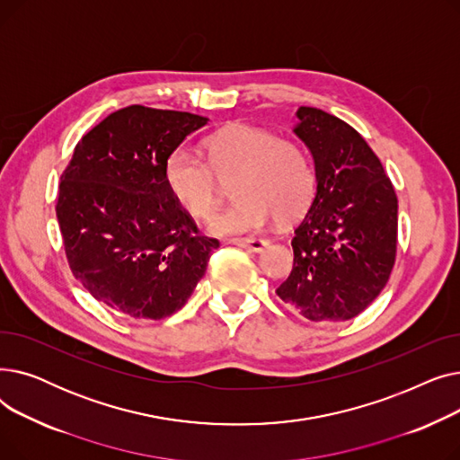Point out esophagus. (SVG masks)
I'll list each match as a JSON object with an SVG mask.
<instances>
[{
	"instance_id": "obj_1",
	"label": "esophagus",
	"mask_w": 460,
	"mask_h": 460,
	"mask_svg": "<svg viewBox=\"0 0 460 460\" xmlns=\"http://www.w3.org/2000/svg\"><path fill=\"white\" fill-rule=\"evenodd\" d=\"M233 244L259 253L269 246V240H264V238H238V240H233Z\"/></svg>"
}]
</instances>
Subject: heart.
Listing matches in <instances>:
<instances>
[{
  "label": "heart",
  "instance_id": "1",
  "mask_svg": "<svg viewBox=\"0 0 460 460\" xmlns=\"http://www.w3.org/2000/svg\"><path fill=\"white\" fill-rule=\"evenodd\" d=\"M205 156L179 147L164 164V182L191 216H208L233 182L236 201L210 216L208 231L233 236L257 231L272 217L293 222L315 193V169L298 143L252 125H231L205 139Z\"/></svg>",
  "mask_w": 460,
  "mask_h": 460
}]
</instances>
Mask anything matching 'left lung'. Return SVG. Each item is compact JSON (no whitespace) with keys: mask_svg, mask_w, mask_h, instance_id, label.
I'll return each mask as SVG.
<instances>
[{"mask_svg":"<svg viewBox=\"0 0 460 460\" xmlns=\"http://www.w3.org/2000/svg\"><path fill=\"white\" fill-rule=\"evenodd\" d=\"M293 132L315 164L317 191L293 236V272L278 296L315 323L359 315L390 279L397 196L378 156L345 120L300 106Z\"/></svg>","mask_w":460,"mask_h":460,"instance_id":"1","label":"left lung"}]
</instances>
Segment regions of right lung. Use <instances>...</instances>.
Masks as SVG:
<instances>
[{
    "label": "right lung",
    "instance_id": "obj_1",
    "mask_svg": "<svg viewBox=\"0 0 460 460\" xmlns=\"http://www.w3.org/2000/svg\"><path fill=\"white\" fill-rule=\"evenodd\" d=\"M207 117L128 106L76 145L61 175L58 222L72 274L120 317L160 321L205 276L203 236L164 182V164Z\"/></svg>",
    "mask_w": 460,
    "mask_h": 460
}]
</instances>
